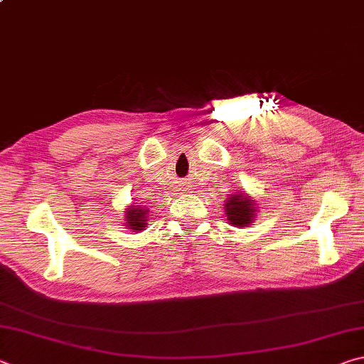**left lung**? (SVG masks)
Listing matches in <instances>:
<instances>
[{
  "label": "left lung",
  "mask_w": 364,
  "mask_h": 364,
  "mask_svg": "<svg viewBox=\"0 0 364 364\" xmlns=\"http://www.w3.org/2000/svg\"><path fill=\"white\" fill-rule=\"evenodd\" d=\"M225 212L232 226H249L255 218L257 207L255 202L244 191H239L237 194H232L226 200Z\"/></svg>",
  "instance_id": "1"
}]
</instances>
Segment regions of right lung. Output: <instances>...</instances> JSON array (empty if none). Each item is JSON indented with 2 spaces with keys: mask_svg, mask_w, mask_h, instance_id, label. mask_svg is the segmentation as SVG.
Listing matches in <instances>:
<instances>
[{
  "mask_svg": "<svg viewBox=\"0 0 364 364\" xmlns=\"http://www.w3.org/2000/svg\"><path fill=\"white\" fill-rule=\"evenodd\" d=\"M146 213L147 210H144L143 207H138V205H132L130 208L127 210V215H125V226L130 228V230H133L134 232L138 231H143L146 228Z\"/></svg>",
  "mask_w": 364,
  "mask_h": 364,
  "instance_id": "1",
  "label": "right lung"
}]
</instances>
